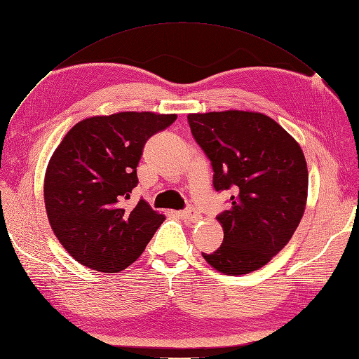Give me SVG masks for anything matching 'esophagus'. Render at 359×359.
I'll list each match as a JSON object with an SVG mask.
<instances>
[{"mask_svg":"<svg viewBox=\"0 0 359 359\" xmlns=\"http://www.w3.org/2000/svg\"><path fill=\"white\" fill-rule=\"evenodd\" d=\"M180 217L183 219H188V222H196V219H198V212H197L196 208L188 206L187 209L180 210Z\"/></svg>","mask_w":359,"mask_h":359,"instance_id":"34e87169","label":"esophagus"}]
</instances>
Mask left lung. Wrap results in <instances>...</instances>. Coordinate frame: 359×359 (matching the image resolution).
Wrapping results in <instances>:
<instances>
[{
  "label": "left lung",
  "instance_id": "obj_1",
  "mask_svg": "<svg viewBox=\"0 0 359 359\" xmlns=\"http://www.w3.org/2000/svg\"><path fill=\"white\" fill-rule=\"evenodd\" d=\"M188 123L212 165L215 191H232L229 208L217 215L223 244L201 255L226 274L258 270L288 244L305 212L308 168L300 145L258 112L191 114Z\"/></svg>",
  "mask_w": 359,
  "mask_h": 359
}]
</instances>
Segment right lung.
I'll list each match as a JSON object with an SVG mask.
<instances>
[{
    "mask_svg": "<svg viewBox=\"0 0 359 359\" xmlns=\"http://www.w3.org/2000/svg\"><path fill=\"white\" fill-rule=\"evenodd\" d=\"M177 115L119 112L77 123L53 153L43 197L54 235L88 269L133 264L165 217L142 198L128 203L145 142Z\"/></svg>",
    "mask_w": 359,
    "mask_h": 359,
    "instance_id": "1",
    "label": "right lung"
}]
</instances>
